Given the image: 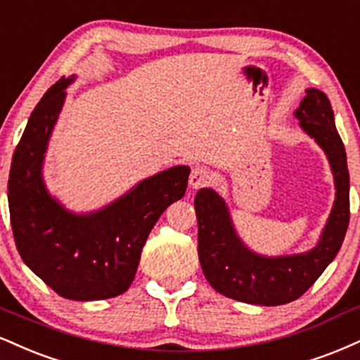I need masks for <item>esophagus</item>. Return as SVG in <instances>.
<instances>
[{"mask_svg": "<svg viewBox=\"0 0 360 360\" xmlns=\"http://www.w3.org/2000/svg\"><path fill=\"white\" fill-rule=\"evenodd\" d=\"M210 183H211L210 169L205 166H196L193 169L191 176H189V184H191L194 189L205 188V186H207Z\"/></svg>", "mask_w": 360, "mask_h": 360, "instance_id": "esophagus-1", "label": "esophagus"}]
</instances>
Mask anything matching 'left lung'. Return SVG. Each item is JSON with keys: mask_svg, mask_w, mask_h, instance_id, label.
Returning <instances> with one entry per match:
<instances>
[{"mask_svg": "<svg viewBox=\"0 0 360 360\" xmlns=\"http://www.w3.org/2000/svg\"><path fill=\"white\" fill-rule=\"evenodd\" d=\"M295 115L302 129L326 150L337 188L330 218L314 250L293 257H258L238 240L226 205L213 189H199L194 198L202 274L216 292L233 300L266 307L297 300L335 258L345 238L350 216L347 155L333 122L330 101L320 90L309 89Z\"/></svg>", "mask_w": 360, "mask_h": 360, "instance_id": "left-lung-1", "label": "left lung"}]
</instances>
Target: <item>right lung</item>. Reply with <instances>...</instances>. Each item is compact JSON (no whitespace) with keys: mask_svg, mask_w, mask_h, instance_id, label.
<instances>
[{"mask_svg":"<svg viewBox=\"0 0 360 360\" xmlns=\"http://www.w3.org/2000/svg\"><path fill=\"white\" fill-rule=\"evenodd\" d=\"M70 82L62 77L46 90L13 154L11 229L20 257L53 292L68 300H102L131 287L150 229L184 196L189 167H171L142 181L98 213L65 211L43 186L41 161Z\"/></svg>","mask_w":360,"mask_h":360,"instance_id":"1","label":"right lung"}]
</instances>
